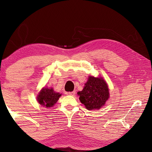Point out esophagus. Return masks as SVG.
<instances>
[{
	"label": "esophagus",
	"mask_w": 152,
	"mask_h": 152,
	"mask_svg": "<svg viewBox=\"0 0 152 152\" xmlns=\"http://www.w3.org/2000/svg\"><path fill=\"white\" fill-rule=\"evenodd\" d=\"M76 94L75 91H72V92H69V95H72V96H74V95Z\"/></svg>",
	"instance_id": "34e87169"
}]
</instances>
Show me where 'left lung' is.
Here are the masks:
<instances>
[{
    "label": "left lung",
    "instance_id": "1",
    "mask_svg": "<svg viewBox=\"0 0 152 152\" xmlns=\"http://www.w3.org/2000/svg\"><path fill=\"white\" fill-rule=\"evenodd\" d=\"M77 94L79 99L88 110L99 109L109 98L107 83L102 78L89 76L82 91Z\"/></svg>",
    "mask_w": 152,
    "mask_h": 152
}]
</instances>
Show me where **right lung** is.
I'll return each mask as SVG.
<instances>
[{
    "instance_id": "1",
    "label": "right lung",
    "mask_w": 152,
    "mask_h": 152,
    "mask_svg": "<svg viewBox=\"0 0 152 152\" xmlns=\"http://www.w3.org/2000/svg\"><path fill=\"white\" fill-rule=\"evenodd\" d=\"M61 94L53 91L52 88L48 89L44 88L41 90L39 95L37 96L38 102L39 104L45 107H52L59 100Z\"/></svg>"
}]
</instances>
